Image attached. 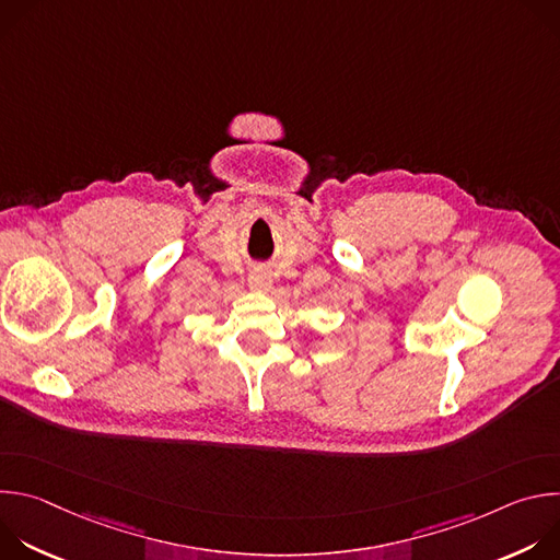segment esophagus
Returning a JSON list of instances; mask_svg holds the SVG:
<instances>
[{
    "instance_id": "esophagus-1",
    "label": "esophagus",
    "mask_w": 560,
    "mask_h": 560,
    "mask_svg": "<svg viewBox=\"0 0 560 560\" xmlns=\"http://www.w3.org/2000/svg\"><path fill=\"white\" fill-rule=\"evenodd\" d=\"M248 285H250V290H255V292H268V290L272 288V275H270V270H268L266 266H257V268L250 272V277H248Z\"/></svg>"
}]
</instances>
